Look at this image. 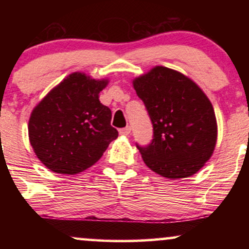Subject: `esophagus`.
I'll list each match as a JSON object with an SVG mask.
<instances>
[{
  "instance_id": "34e87169",
  "label": "esophagus",
  "mask_w": 249,
  "mask_h": 249,
  "mask_svg": "<svg viewBox=\"0 0 249 249\" xmlns=\"http://www.w3.org/2000/svg\"><path fill=\"white\" fill-rule=\"evenodd\" d=\"M119 133L122 134V136H128V134L131 133V127L130 126H126V127H123L119 130Z\"/></svg>"
}]
</instances>
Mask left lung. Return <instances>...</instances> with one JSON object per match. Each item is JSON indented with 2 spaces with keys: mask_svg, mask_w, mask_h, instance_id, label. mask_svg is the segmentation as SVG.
Listing matches in <instances>:
<instances>
[{
  "mask_svg": "<svg viewBox=\"0 0 249 249\" xmlns=\"http://www.w3.org/2000/svg\"><path fill=\"white\" fill-rule=\"evenodd\" d=\"M153 126V139L139 146L142 160L168 179L193 176L212 156L218 126L210 99L178 71L156 67L133 81Z\"/></svg>",
  "mask_w": 249,
  "mask_h": 249,
  "instance_id": "obj_1",
  "label": "left lung"
}]
</instances>
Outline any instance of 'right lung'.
Segmentation results:
<instances>
[{
	"label": "right lung",
	"instance_id": "add662e5",
	"mask_svg": "<svg viewBox=\"0 0 249 249\" xmlns=\"http://www.w3.org/2000/svg\"><path fill=\"white\" fill-rule=\"evenodd\" d=\"M107 85V79L73 72L33 110L28 126L30 144L53 172H83L118 137L111 126V110L99 102V92Z\"/></svg>",
	"mask_w": 249,
	"mask_h": 249
}]
</instances>
